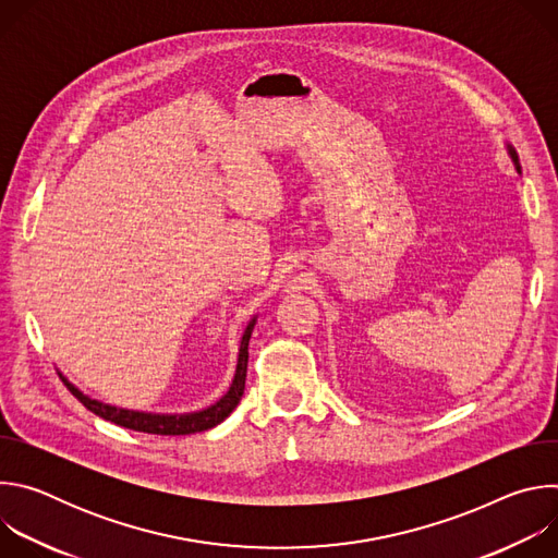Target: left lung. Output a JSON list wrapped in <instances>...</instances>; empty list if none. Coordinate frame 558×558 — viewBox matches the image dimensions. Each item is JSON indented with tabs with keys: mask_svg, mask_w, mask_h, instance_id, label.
<instances>
[{
	"mask_svg": "<svg viewBox=\"0 0 558 558\" xmlns=\"http://www.w3.org/2000/svg\"><path fill=\"white\" fill-rule=\"evenodd\" d=\"M508 147V154H510V158H512V163H514V168H517V172L521 174V166H519V156H517V149L512 147V145H506Z\"/></svg>",
	"mask_w": 558,
	"mask_h": 558,
	"instance_id": "1",
	"label": "left lung"
}]
</instances>
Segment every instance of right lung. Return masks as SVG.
<instances>
[{
    "instance_id": "1",
    "label": "right lung",
    "mask_w": 558,
    "mask_h": 558,
    "mask_svg": "<svg viewBox=\"0 0 558 558\" xmlns=\"http://www.w3.org/2000/svg\"><path fill=\"white\" fill-rule=\"evenodd\" d=\"M256 327V317H252V323L247 325L241 349H238V364H235V375L231 379L229 390L220 397V400L203 411L196 413H181V415H161V413H143V411H128V409H117L110 404H104L99 400H93V397L84 395L74 384H70L61 373V381L65 388L82 402L88 411L95 415L104 417L106 422H112L117 426L138 430V433H149V435H192V433H203L214 426H218L225 417L241 402V397L245 392V379H247V360H250V338Z\"/></svg>"
}]
</instances>
